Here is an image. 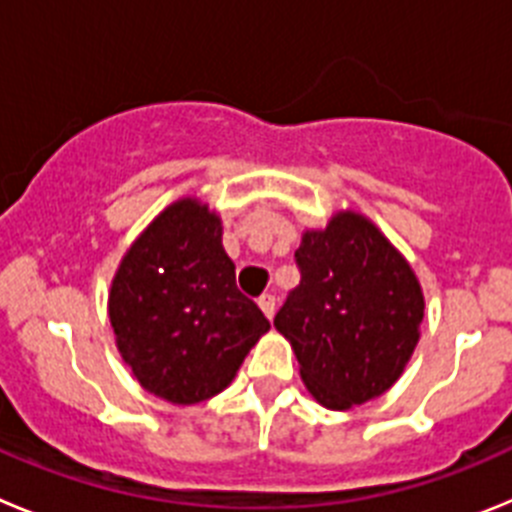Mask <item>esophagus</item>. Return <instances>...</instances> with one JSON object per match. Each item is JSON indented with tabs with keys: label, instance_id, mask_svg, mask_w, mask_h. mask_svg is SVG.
Here are the masks:
<instances>
[{
	"label": "esophagus",
	"instance_id": "34e87169",
	"mask_svg": "<svg viewBox=\"0 0 512 512\" xmlns=\"http://www.w3.org/2000/svg\"><path fill=\"white\" fill-rule=\"evenodd\" d=\"M259 307L261 312H264L266 318H274V312H277V300H274V295H261L259 297Z\"/></svg>",
	"mask_w": 512,
	"mask_h": 512
}]
</instances>
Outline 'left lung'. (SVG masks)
Returning <instances> with one entry per match:
<instances>
[{
  "instance_id": "obj_1",
  "label": "left lung",
  "mask_w": 512,
  "mask_h": 512,
  "mask_svg": "<svg viewBox=\"0 0 512 512\" xmlns=\"http://www.w3.org/2000/svg\"><path fill=\"white\" fill-rule=\"evenodd\" d=\"M302 282L274 318L307 392L351 410L387 392L420 338L425 297L408 259L366 215L338 210L302 233Z\"/></svg>"
}]
</instances>
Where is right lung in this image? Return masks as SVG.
Returning a JSON list of instances; mask_svg holds the SVG:
<instances>
[{
    "label": "right lung",
    "mask_w": 512,
    "mask_h": 512,
    "mask_svg": "<svg viewBox=\"0 0 512 512\" xmlns=\"http://www.w3.org/2000/svg\"><path fill=\"white\" fill-rule=\"evenodd\" d=\"M107 312L122 361L171 405L223 392L271 328L235 287L223 220L200 197H179L130 243Z\"/></svg>",
    "instance_id": "add662e5"
}]
</instances>
